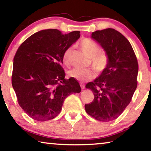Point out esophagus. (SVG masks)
<instances>
[{
	"label": "esophagus",
	"instance_id": "34e87169",
	"mask_svg": "<svg viewBox=\"0 0 151 151\" xmlns=\"http://www.w3.org/2000/svg\"><path fill=\"white\" fill-rule=\"evenodd\" d=\"M80 86H81V88H82V89H84V88H85V86H84V84H80Z\"/></svg>",
	"mask_w": 151,
	"mask_h": 151
}]
</instances>
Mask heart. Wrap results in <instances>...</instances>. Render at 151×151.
I'll list each match as a JSON object with an SVG mask.
<instances>
[{"label": "heart", "mask_w": 151, "mask_h": 151, "mask_svg": "<svg viewBox=\"0 0 151 151\" xmlns=\"http://www.w3.org/2000/svg\"><path fill=\"white\" fill-rule=\"evenodd\" d=\"M78 45L86 55L91 57V62L96 71L102 72L106 69L109 64V56L105 51L100 50V46L98 43L91 39L85 38L80 41ZM71 54V48L66 49L63 56L64 63H69ZM69 76L78 80L86 81L91 80L94 77V73L91 69L74 68L70 71Z\"/></svg>", "instance_id": "1"}]
</instances>
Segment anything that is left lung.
Returning a JSON list of instances; mask_svg holds the SVG:
<instances>
[{"mask_svg": "<svg viewBox=\"0 0 151 151\" xmlns=\"http://www.w3.org/2000/svg\"><path fill=\"white\" fill-rule=\"evenodd\" d=\"M91 38L106 51L109 64L98 78L86 84L94 99L84 107L97 120L112 121L125 110L137 88V57L129 41L114 29L96 31Z\"/></svg>", "mask_w": 151, "mask_h": 151, "instance_id": "left-lung-1", "label": "left lung"}]
</instances>
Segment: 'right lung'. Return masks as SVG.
I'll list each match as a JSON object with an SVG mask.
<instances>
[{
  "label": "right lung",
  "mask_w": 151,
  "mask_h": 151,
  "mask_svg": "<svg viewBox=\"0 0 151 151\" xmlns=\"http://www.w3.org/2000/svg\"><path fill=\"white\" fill-rule=\"evenodd\" d=\"M80 33L42 30L18 47L14 58L12 86L18 104L35 120L53 119L69 95L81 91L75 78L65 79L62 67L64 52L80 38Z\"/></svg>",
  "instance_id": "1"
}]
</instances>
